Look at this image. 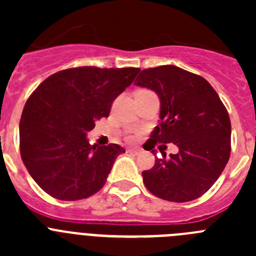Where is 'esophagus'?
<instances>
[{
	"mask_svg": "<svg viewBox=\"0 0 256 256\" xmlns=\"http://www.w3.org/2000/svg\"><path fill=\"white\" fill-rule=\"evenodd\" d=\"M140 148H128V152H130V154H138L140 152Z\"/></svg>",
	"mask_w": 256,
	"mask_h": 256,
	"instance_id": "esophagus-1",
	"label": "esophagus"
}]
</instances>
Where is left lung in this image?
Returning <instances> with one entry per match:
<instances>
[{"instance_id":"left-lung-1","label":"left lung","mask_w":256,"mask_h":256,"mask_svg":"<svg viewBox=\"0 0 256 256\" xmlns=\"http://www.w3.org/2000/svg\"><path fill=\"white\" fill-rule=\"evenodd\" d=\"M136 86L159 96L160 122L144 148L174 144L177 154L142 172L146 188L174 202L195 200L216 183L230 154V120L218 94L202 76L174 65L142 70Z\"/></svg>"}]
</instances>
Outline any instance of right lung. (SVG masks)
<instances>
[{"mask_svg": "<svg viewBox=\"0 0 256 256\" xmlns=\"http://www.w3.org/2000/svg\"><path fill=\"white\" fill-rule=\"evenodd\" d=\"M138 68L61 70L44 79L20 119V154L38 186L52 198L74 201L100 191L122 146L90 144L87 133L138 74Z\"/></svg>", "mask_w": 256, "mask_h": 256, "instance_id": "right-lung-1", "label": "right lung"}]
</instances>
